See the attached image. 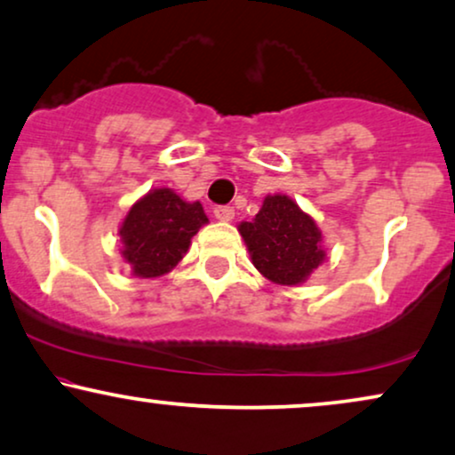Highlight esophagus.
Instances as JSON below:
<instances>
[{"mask_svg":"<svg viewBox=\"0 0 455 455\" xmlns=\"http://www.w3.org/2000/svg\"><path fill=\"white\" fill-rule=\"evenodd\" d=\"M213 216H216L220 222H231L235 218V210L228 205H218L213 207Z\"/></svg>","mask_w":455,"mask_h":455,"instance_id":"34e87169","label":"esophagus"}]
</instances>
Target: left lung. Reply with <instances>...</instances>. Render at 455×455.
I'll return each mask as SVG.
<instances>
[{
	"label": "left lung",
	"instance_id": "8db88e82",
	"mask_svg": "<svg viewBox=\"0 0 455 455\" xmlns=\"http://www.w3.org/2000/svg\"><path fill=\"white\" fill-rule=\"evenodd\" d=\"M251 262L267 280L299 286L324 262L322 231L286 195H269L251 222L239 224Z\"/></svg>",
	"mask_w": 455,
	"mask_h": 455
}]
</instances>
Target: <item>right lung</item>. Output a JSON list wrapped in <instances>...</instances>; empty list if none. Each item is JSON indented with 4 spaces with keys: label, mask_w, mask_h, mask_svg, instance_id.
Instances as JSON below:
<instances>
[{
    "label": "right lung",
    "mask_w": 455,
    "mask_h": 455,
    "mask_svg": "<svg viewBox=\"0 0 455 455\" xmlns=\"http://www.w3.org/2000/svg\"><path fill=\"white\" fill-rule=\"evenodd\" d=\"M204 224L207 216L199 201L188 204L172 188H155L133 204L120 224V254L133 275H165L184 259Z\"/></svg>",
    "instance_id": "obj_1"
}]
</instances>
